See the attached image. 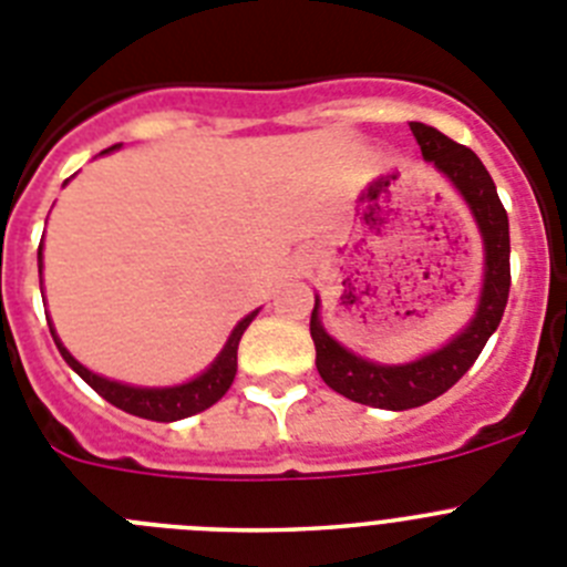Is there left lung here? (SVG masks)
<instances>
[{
	"mask_svg": "<svg viewBox=\"0 0 567 567\" xmlns=\"http://www.w3.org/2000/svg\"><path fill=\"white\" fill-rule=\"evenodd\" d=\"M412 133L423 150L425 162H432L440 173L452 178L483 233L485 280L477 315L452 343L405 365H380L343 349L338 340L329 338L327 329L320 327L318 300H315L312 318H309V332H312L315 352H318L315 363H318L323 383L354 403L392 409V412L417 409V405L440 398L468 372L494 329L499 327L511 289L508 213L499 202L488 169L465 144L452 142L440 130L412 122Z\"/></svg>",
	"mask_w": 567,
	"mask_h": 567,
	"instance_id": "obj_1",
	"label": "left lung"
}]
</instances>
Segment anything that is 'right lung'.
Listing matches in <instances>:
<instances>
[{"instance_id": "1", "label": "right lung", "mask_w": 567, "mask_h": 567, "mask_svg": "<svg viewBox=\"0 0 567 567\" xmlns=\"http://www.w3.org/2000/svg\"><path fill=\"white\" fill-rule=\"evenodd\" d=\"M113 150V147H110ZM39 275H42V247H39ZM42 284V278H39ZM255 312L247 315V318L240 320L235 332L229 334L227 346H224V352L215 358V363L209 365L207 372L198 374L195 380L184 385H173V389H138V385H127V383H115V380L107 378H99L93 374L90 369H84L73 354L59 343V338L53 334V327H50V334L56 340L59 352L62 358L68 360V365L90 389H96L107 403H113L115 409H122V412L135 414V417H144V420H155V423H173V420H182L189 417V414H198L204 409H209L213 403L227 394V389L233 385L235 372H238V343H240V334L247 332V327L252 323Z\"/></svg>"}]
</instances>
